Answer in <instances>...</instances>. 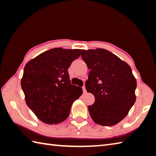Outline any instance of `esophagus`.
<instances>
[{"instance_id": "1", "label": "esophagus", "mask_w": 156, "mask_h": 156, "mask_svg": "<svg viewBox=\"0 0 156 156\" xmlns=\"http://www.w3.org/2000/svg\"><path fill=\"white\" fill-rule=\"evenodd\" d=\"M82 90H83V92H84V93H86V92H87V90H86V88H85L84 86L83 87H82Z\"/></svg>"}]
</instances>
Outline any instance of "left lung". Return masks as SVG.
<instances>
[{
  "label": "left lung",
  "instance_id": "obj_1",
  "mask_svg": "<svg viewBox=\"0 0 156 156\" xmlns=\"http://www.w3.org/2000/svg\"><path fill=\"white\" fill-rule=\"evenodd\" d=\"M82 58L90 69L86 89L94 96L88 106L92 120L102 126L119 123L136 101L137 81L130 66L107 49H82Z\"/></svg>",
  "mask_w": 156,
  "mask_h": 156
}]
</instances>
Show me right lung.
Instances as JSON below:
<instances>
[{
    "label": "right lung",
    "mask_w": 156,
    "mask_h": 156,
    "mask_svg": "<svg viewBox=\"0 0 156 156\" xmlns=\"http://www.w3.org/2000/svg\"><path fill=\"white\" fill-rule=\"evenodd\" d=\"M81 49L62 48L43 52L26 64L21 80L26 104L39 120L58 124L68 117L71 106L82 94L70 83L68 72Z\"/></svg>",
    "instance_id": "obj_1"
}]
</instances>
